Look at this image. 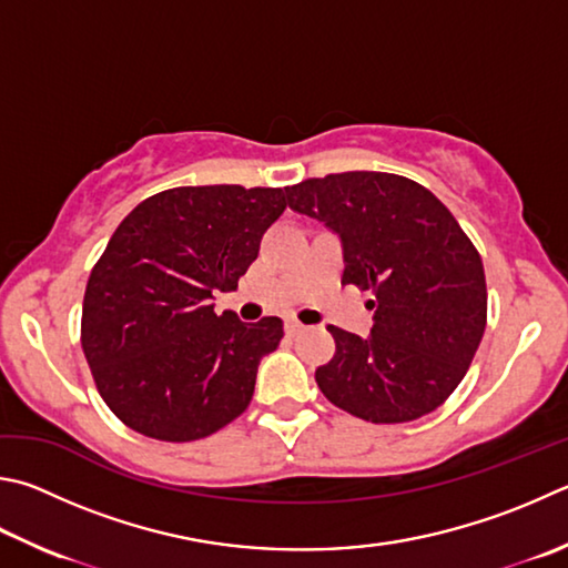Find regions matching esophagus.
<instances>
[{
    "label": "esophagus",
    "mask_w": 568,
    "mask_h": 568,
    "mask_svg": "<svg viewBox=\"0 0 568 568\" xmlns=\"http://www.w3.org/2000/svg\"><path fill=\"white\" fill-rule=\"evenodd\" d=\"M305 329V325L303 323H297V320H287L285 323V333L291 335V337H295V335H301Z\"/></svg>",
    "instance_id": "obj_1"
}]
</instances>
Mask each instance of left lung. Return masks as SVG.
<instances>
[{"label":"left lung","mask_w":568,"mask_h":568,"mask_svg":"<svg viewBox=\"0 0 568 568\" xmlns=\"http://www.w3.org/2000/svg\"><path fill=\"white\" fill-rule=\"evenodd\" d=\"M285 195L343 239V283L373 293L369 337L327 327L335 355L315 369L317 387L375 425L429 415L467 375L487 327V281L469 235L435 193L397 173H329Z\"/></svg>","instance_id":"8db88e82"}]
</instances>
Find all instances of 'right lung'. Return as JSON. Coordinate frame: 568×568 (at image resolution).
Instances as JSON below:
<instances>
[{
	"mask_svg": "<svg viewBox=\"0 0 568 568\" xmlns=\"http://www.w3.org/2000/svg\"><path fill=\"white\" fill-rule=\"evenodd\" d=\"M283 189L181 185L139 203L89 275L81 347L101 399L123 425L161 442H193L251 405L261 357L283 320L219 315L285 211Z\"/></svg>",
	"mask_w": 568,
	"mask_h": 568,
	"instance_id": "obj_1",
	"label": "right lung"
}]
</instances>
